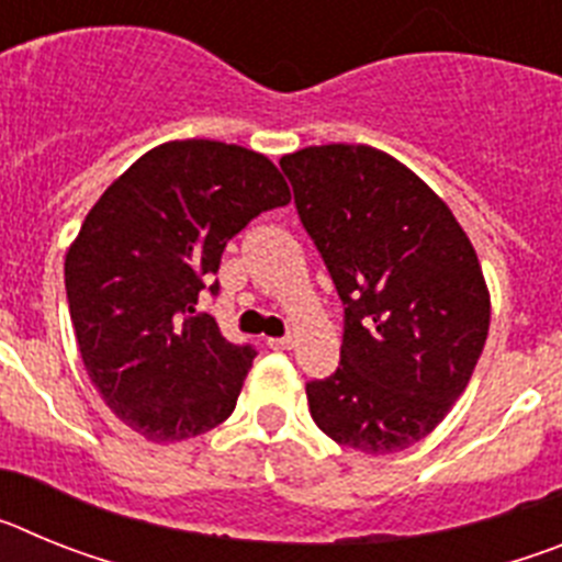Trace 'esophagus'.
Masks as SVG:
<instances>
[{
	"instance_id": "1",
	"label": "esophagus",
	"mask_w": 562,
	"mask_h": 562,
	"mask_svg": "<svg viewBox=\"0 0 562 562\" xmlns=\"http://www.w3.org/2000/svg\"><path fill=\"white\" fill-rule=\"evenodd\" d=\"M267 346H270V349H292V346H295V340H292V337H270V340H267Z\"/></svg>"
}]
</instances>
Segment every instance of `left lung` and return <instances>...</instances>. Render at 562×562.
Listing matches in <instances>:
<instances>
[{"mask_svg": "<svg viewBox=\"0 0 562 562\" xmlns=\"http://www.w3.org/2000/svg\"><path fill=\"white\" fill-rule=\"evenodd\" d=\"M297 216L342 301L340 366L306 382L315 425L360 453H400L439 425L490 331L475 247L439 193L374 146L281 157Z\"/></svg>", "mask_w": 562, "mask_h": 562, "instance_id": "left-lung-1", "label": "left lung"}]
</instances>
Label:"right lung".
Wrapping results in <instances>:
<instances>
[{
    "label": "right lung",
    "instance_id": "right-lung-1",
    "mask_svg": "<svg viewBox=\"0 0 562 562\" xmlns=\"http://www.w3.org/2000/svg\"><path fill=\"white\" fill-rule=\"evenodd\" d=\"M290 200L265 154L168 140L87 213L64 258L69 317L89 380L134 434L186 441L233 414L256 351L225 340L193 306L227 241Z\"/></svg>",
    "mask_w": 562,
    "mask_h": 562
}]
</instances>
